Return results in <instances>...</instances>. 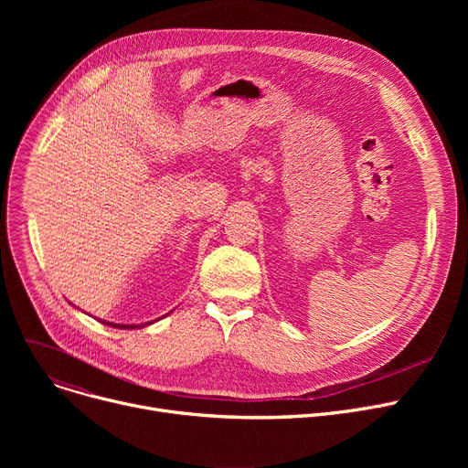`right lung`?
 <instances>
[{
  "label": "right lung",
  "mask_w": 468,
  "mask_h": 468,
  "mask_svg": "<svg viewBox=\"0 0 468 468\" xmlns=\"http://www.w3.org/2000/svg\"><path fill=\"white\" fill-rule=\"evenodd\" d=\"M102 323L108 324V326H113V328H121V330H134V328H144L147 324H152V323H145V324H113V323H106V321H102Z\"/></svg>",
  "instance_id": "obj_1"
}]
</instances>
